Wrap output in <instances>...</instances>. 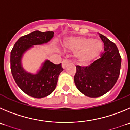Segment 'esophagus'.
Here are the masks:
<instances>
[{"label": "esophagus", "instance_id": "esophagus-1", "mask_svg": "<svg viewBox=\"0 0 130 130\" xmlns=\"http://www.w3.org/2000/svg\"><path fill=\"white\" fill-rule=\"evenodd\" d=\"M69 61H70L69 60V59H64L62 61V67L63 68V69H65V68L66 67L67 65L69 63Z\"/></svg>", "mask_w": 130, "mask_h": 130}]
</instances>
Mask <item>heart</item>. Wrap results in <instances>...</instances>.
Here are the masks:
<instances>
[{
    "label": "heart",
    "instance_id": "1",
    "mask_svg": "<svg viewBox=\"0 0 130 130\" xmlns=\"http://www.w3.org/2000/svg\"><path fill=\"white\" fill-rule=\"evenodd\" d=\"M65 46L76 52L78 61L85 64L93 61L101 54L103 43L101 41L91 37H74L67 40Z\"/></svg>",
    "mask_w": 130,
    "mask_h": 130
}]
</instances>
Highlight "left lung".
Wrapping results in <instances>:
<instances>
[{
    "mask_svg": "<svg viewBox=\"0 0 130 130\" xmlns=\"http://www.w3.org/2000/svg\"><path fill=\"white\" fill-rule=\"evenodd\" d=\"M104 49L100 58L86 67L77 65L74 78L77 89L84 95L96 98L111 89L120 74L121 57L116 45L102 34Z\"/></svg>",
    "mask_w": 130,
    "mask_h": 130,
    "instance_id": "1",
    "label": "left lung"
}]
</instances>
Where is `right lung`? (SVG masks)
<instances>
[{
	"label": "right lung",
	"mask_w": 130,
	"mask_h": 130,
	"mask_svg": "<svg viewBox=\"0 0 130 130\" xmlns=\"http://www.w3.org/2000/svg\"><path fill=\"white\" fill-rule=\"evenodd\" d=\"M53 36V31H34L20 37L11 51L10 64L13 79L19 87L30 96L41 99L51 94L56 87L58 76L63 69L61 63L55 65L46 60L36 74L28 73L22 67V56L33 45L48 43Z\"/></svg>",
	"instance_id": "right-lung-1"
}]
</instances>
